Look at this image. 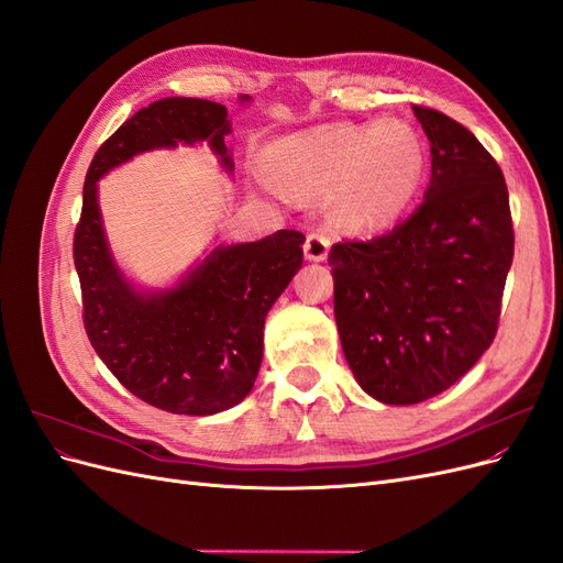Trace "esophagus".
<instances>
[{
  "label": "esophagus",
  "instance_id": "34e87169",
  "mask_svg": "<svg viewBox=\"0 0 563 563\" xmlns=\"http://www.w3.org/2000/svg\"><path fill=\"white\" fill-rule=\"evenodd\" d=\"M305 258L308 261H314V263H321L327 261L329 255V249H331V236L327 230H317V232H310L308 240H305Z\"/></svg>",
  "mask_w": 563,
  "mask_h": 563
}]
</instances>
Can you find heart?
Segmentation results:
<instances>
[{"label": "heart", "instance_id": "heart-1", "mask_svg": "<svg viewBox=\"0 0 563 563\" xmlns=\"http://www.w3.org/2000/svg\"><path fill=\"white\" fill-rule=\"evenodd\" d=\"M284 180L302 192L333 195V218L350 232L397 223L424 176V145L404 122L327 124L275 145Z\"/></svg>", "mask_w": 563, "mask_h": 563}]
</instances>
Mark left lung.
Returning a JSON list of instances; mask_svg holds the SVG:
<instances>
[{"label":"left lung","mask_w":563,"mask_h":563,"mask_svg":"<svg viewBox=\"0 0 563 563\" xmlns=\"http://www.w3.org/2000/svg\"><path fill=\"white\" fill-rule=\"evenodd\" d=\"M432 178L391 232L329 251L333 312L356 383L380 404L441 395L496 338L515 230L500 166L455 119L413 106Z\"/></svg>","instance_id":"left-lung-1"}]
</instances>
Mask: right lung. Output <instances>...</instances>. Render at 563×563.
Here are the masks:
<instances>
[{
  "mask_svg": "<svg viewBox=\"0 0 563 563\" xmlns=\"http://www.w3.org/2000/svg\"><path fill=\"white\" fill-rule=\"evenodd\" d=\"M228 133V108L213 100L162 98L139 110L96 152L75 232L84 327L96 354L131 395L178 416H213L249 397L265 317L302 265L305 236L279 230L258 242L218 244L172 286H143L114 261L98 180L143 152L201 143L232 174Z\"/></svg>",
  "mask_w": 563,
  "mask_h": 563,
  "instance_id": "1",
  "label": "right lung"
}]
</instances>
